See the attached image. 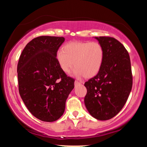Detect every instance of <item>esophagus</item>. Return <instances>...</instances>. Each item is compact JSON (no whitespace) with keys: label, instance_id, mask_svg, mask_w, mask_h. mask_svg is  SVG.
Segmentation results:
<instances>
[{"label":"esophagus","instance_id":"esophagus-1","mask_svg":"<svg viewBox=\"0 0 147 147\" xmlns=\"http://www.w3.org/2000/svg\"><path fill=\"white\" fill-rule=\"evenodd\" d=\"M79 84H80V82H79L78 81H75L74 82V86H77V85H79Z\"/></svg>","mask_w":147,"mask_h":147}]
</instances>
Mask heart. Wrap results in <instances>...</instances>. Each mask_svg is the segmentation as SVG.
<instances>
[{
  "instance_id": "b5f03b06",
  "label": "heart",
  "mask_w": 147,
  "mask_h": 147,
  "mask_svg": "<svg viewBox=\"0 0 147 147\" xmlns=\"http://www.w3.org/2000/svg\"><path fill=\"white\" fill-rule=\"evenodd\" d=\"M104 56V49L98 42L75 41L59 50L56 59L63 73H69L74 66V76L91 78L100 71Z\"/></svg>"
}]
</instances>
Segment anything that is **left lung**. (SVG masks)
Returning <instances> with one entry per match:
<instances>
[{
  "instance_id": "left-lung-1",
  "label": "left lung",
  "mask_w": 147,
  "mask_h": 147,
  "mask_svg": "<svg viewBox=\"0 0 147 147\" xmlns=\"http://www.w3.org/2000/svg\"><path fill=\"white\" fill-rule=\"evenodd\" d=\"M102 46L104 56L100 71L84 86V103L90 115L98 120L115 117L125 104L132 88L130 59L120 42L110 37H94Z\"/></svg>"
}]
</instances>
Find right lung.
Listing matches in <instances>:
<instances>
[{
    "instance_id": "obj_1",
    "label": "right lung",
    "mask_w": 147,
    "mask_h": 147,
    "mask_svg": "<svg viewBox=\"0 0 147 147\" xmlns=\"http://www.w3.org/2000/svg\"><path fill=\"white\" fill-rule=\"evenodd\" d=\"M63 37L39 36L26 45L17 65L20 96L30 112L45 122L61 117L74 79L61 71L56 56Z\"/></svg>"
}]
</instances>
